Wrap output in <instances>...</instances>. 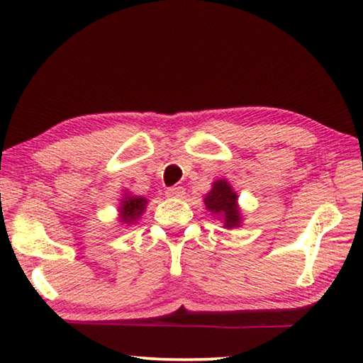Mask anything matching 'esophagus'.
<instances>
[{
  "instance_id": "34e87169",
  "label": "esophagus",
  "mask_w": 363,
  "mask_h": 363,
  "mask_svg": "<svg viewBox=\"0 0 363 363\" xmlns=\"http://www.w3.org/2000/svg\"><path fill=\"white\" fill-rule=\"evenodd\" d=\"M184 189L182 186H173V187H168L167 189V195L168 196H176V199H179V196L184 195Z\"/></svg>"
}]
</instances>
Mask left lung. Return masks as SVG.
I'll return each instance as SVG.
<instances>
[{
  "mask_svg": "<svg viewBox=\"0 0 363 363\" xmlns=\"http://www.w3.org/2000/svg\"><path fill=\"white\" fill-rule=\"evenodd\" d=\"M205 205L214 214H220L225 229L240 225V211L237 208V194L230 189L227 181L213 184V190L205 196Z\"/></svg>",
  "mask_w": 363,
  "mask_h": 363,
  "instance_id": "left-lung-1",
  "label": "left lung"
}]
</instances>
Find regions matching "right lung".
Listing matches in <instances>:
<instances>
[{
	"label": "right lung",
	"mask_w": 363,
	"mask_h": 363,
	"mask_svg": "<svg viewBox=\"0 0 363 363\" xmlns=\"http://www.w3.org/2000/svg\"><path fill=\"white\" fill-rule=\"evenodd\" d=\"M147 200L144 196H131L126 195L120 206V220L125 224H131L136 220L145 210Z\"/></svg>",
	"instance_id": "obj_1"
}]
</instances>
